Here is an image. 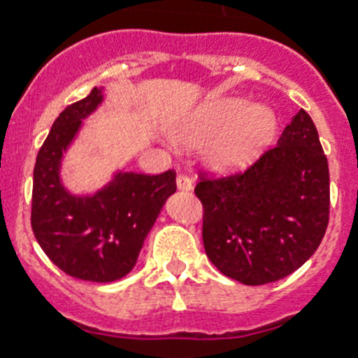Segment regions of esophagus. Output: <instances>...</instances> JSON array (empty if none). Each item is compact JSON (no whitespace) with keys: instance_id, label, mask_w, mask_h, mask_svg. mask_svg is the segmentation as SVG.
Returning <instances> with one entry per match:
<instances>
[{"instance_id":"34e87169","label":"esophagus","mask_w":358,"mask_h":358,"mask_svg":"<svg viewBox=\"0 0 358 358\" xmlns=\"http://www.w3.org/2000/svg\"><path fill=\"white\" fill-rule=\"evenodd\" d=\"M176 187H178L180 191H191L193 189V182H191V178L187 174L180 173L178 176H176Z\"/></svg>"}]
</instances>
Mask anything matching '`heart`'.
I'll list each match as a JSON object with an SVG mask.
<instances>
[{"instance_id": "obj_1", "label": "heart", "mask_w": 358, "mask_h": 358, "mask_svg": "<svg viewBox=\"0 0 358 358\" xmlns=\"http://www.w3.org/2000/svg\"><path fill=\"white\" fill-rule=\"evenodd\" d=\"M275 134L277 117L271 109L245 98L221 96L202 103L176 135L182 145H204L208 167L232 173L255 162Z\"/></svg>"}]
</instances>
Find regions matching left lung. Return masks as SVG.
I'll use <instances>...</instances> for the list:
<instances>
[{
	"mask_svg": "<svg viewBox=\"0 0 358 358\" xmlns=\"http://www.w3.org/2000/svg\"><path fill=\"white\" fill-rule=\"evenodd\" d=\"M202 241L227 277L247 286L275 282L299 269L329 224V165L317 129L297 111L273 148L245 173L206 178Z\"/></svg>",
	"mask_w": 358,
	"mask_h": 358,
	"instance_id": "8db88e82",
	"label": "left lung"
}]
</instances>
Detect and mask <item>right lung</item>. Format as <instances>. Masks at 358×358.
<instances>
[{
    "instance_id": "add662e5",
    "label": "right lung",
    "mask_w": 358,
    "mask_h": 358,
    "mask_svg": "<svg viewBox=\"0 0 358 358\" xmlns=\"http://www.w3.org/2000/svg\"><path fill=\"white\" fill-rule=\"evenodd\" d=\"M103 102L102 89L59 115L36 156L31 227L48 258L66 275L113 282L134 269L163 204L176 191V173H115L92 195H74L63 185V154L83 120Z\"/></svg>"
}]
</instances>
